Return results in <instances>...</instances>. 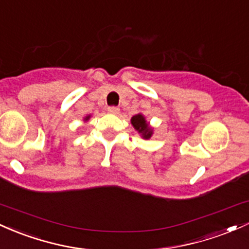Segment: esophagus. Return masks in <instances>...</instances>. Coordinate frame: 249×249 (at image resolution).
<instances>
[{"label":"esophagus","instance_id":"esophagus-1","mask_svg":"<svg viewBox=\"0 0 249 249\" xmlns=\"http://www.w3.org/2000/svg\"><path fill=\"white\" fill-rule=\"evenodd\" d=\"M108 113L114 114V115H116V114L120 113V108H119V107H114V106H111V107H108Z\"/></svg>","mask_w":249,"mask_h":249}]
</instances>
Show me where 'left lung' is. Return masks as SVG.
<instances>
[{
    "label": "left lung",
    "instance_id": "1",
    "mask_svg": "<svg viewBox=\"0 0 249 249\" xmlns=\"http://www.w3.org/2000/svg\"><path fill=\"white\" fill-rule=\"evenodd\" d=\"M130 122H132L133 127L141 134L142 138L146 140L152 138L153 128L150 127L149 124L146 121V119H144V116L142 115V114H136V115H134L132 117V120H130Z\"/></svg>",
    "mask_w": 249,
    "mask_h": 249
}]
</instances>
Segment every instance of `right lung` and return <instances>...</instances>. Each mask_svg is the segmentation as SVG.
<instances>
[{
    "mask_svg": "<svg viewBox=\"0 0 249 249\" xmlns=\"http://www.w3.org/2000/svg\"><path fill=\"white\" fill-rule=\"evenodd\" d=\"M89 119H90V115L86 116V117H85V121H88V120H89Z\"/></svg>",
    "mask_w": 249,
    "mask_h": 249,
    "instance_id": "1",
    "label": "right lung"
}]
</instances>
